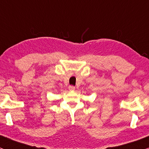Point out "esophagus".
<instances>
[{"label": "esophagus", "mask_w": 149, "mask_h": 149, "mask_svg": "<svg viewBox=\"0 0 149 149\" xmlns=\"http://www.w3.org/2000/svg\"><path fill=\"white\" fill-rule=\"evenodd\" d=\"M69 90L71 91H73L75 90V86H69Z\"/></svg>", "instance_id": "obj_1"}]
</instances>
